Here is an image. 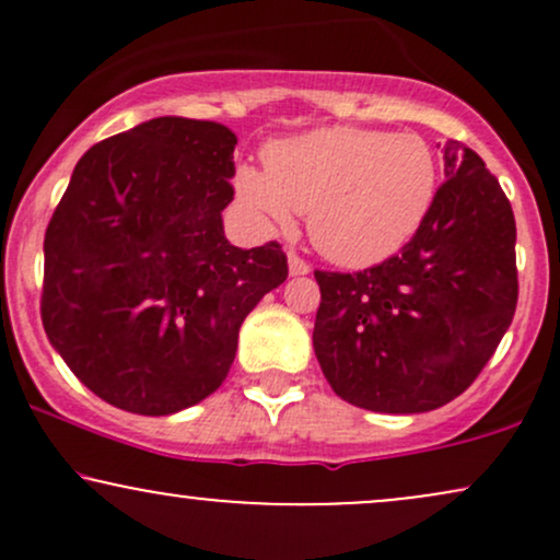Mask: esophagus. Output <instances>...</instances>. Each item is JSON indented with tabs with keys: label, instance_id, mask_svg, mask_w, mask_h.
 <instances>
[{
	"label": "esophagus",
	"instance_id": "esophagus-1",
	"mask_svg": "<svg viewBox=\"0 0 560 560\" xmlns=\"http://www.w3.org/2000/svg\"><path fill=\"white\" fill-rule=\"evenodd\" d=\"M307 271H311L307 260H302L298 253H289V273H292V276H305Z\"/></svg>",
	"mask_w": 560,
	"mask_h": 560
}]
</instances>
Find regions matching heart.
Here are the masks:
<instances>
[{
  "label": "heart",
  "mask_w": 560,
  "mask_h": 560,
  "mask_svg": "<svg viewBox=\"0 0 560 560\" xmlns=\"http://www.w3.org/2000/svg\"><path fill=\"white\" fill-rule=\"evenodd\" d=\"M247 213L276 229L307 215L313 247L345 268L395 255L419 231L436 197V158L416 133L334 126L276 141L266 171L234 176Z\"/></svg>",
  "instance_id": "obj_1"
}]
</instances>
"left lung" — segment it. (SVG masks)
I'll list each match as a JSON object with an SVG mask.
<instances>
[{"label": "left lung", "mask_w": 560, "mask_h": 560, "mask_svg": "<svg viewBox=\"0 0 560 560\" xmlns=\"http://www.w3.org/2000/svg\"><path fill=\"white\" fill-rule=\"evenodd\" d=\"M397 255L358 273L316 271L313 350L331 389L376 413H427L474 384L518 300L516 221L498 178L464 141Z\"/></svg>", "instance_id": "1"}]
</instances>
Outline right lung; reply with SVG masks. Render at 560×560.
<instances>
[{"label":"right lung","instance_id":"right-lung-1","mask_svg":"<svg viewBox=\"0 0 560 560\" xmlns=\"http://www.w3.org/2000/svg\"><path fill=\"white\" fill-rule=\"evenodd\" d=\"M236 137L152 118L94 144L44 234L42 320L96 397L168 416L221 387L240 326L289 268L279 242L223 234Z\"/></svg>","mask_w":560,"mask_h":560}]
</instances>
